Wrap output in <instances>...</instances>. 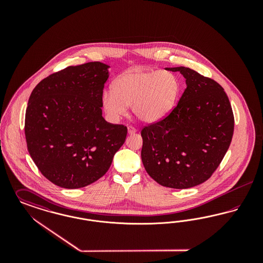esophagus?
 <instances>
[{"label":"esophagus","instance_id":"obj_1","mask_svg":"<svg viewBox=\"0 0 263 263\" xmlns=\"http://www.w3.org/2000/svg\"><path fill=\"white\" fill-rule=\"evenodd\" d=\"M127 130H128V133H129V134H134V133L137 132L136 128H134L133 126H128V127H127Z\"/></svg>","mask_w":263,"mask_h":263}]
</instances>
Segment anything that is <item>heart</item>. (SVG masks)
I'll use <instances>...</instances> for the list:
<instances>
[{
  "instance_id": "1",
  "label": "heart",
  "mask_w": 263,
  "mask_h": 263,
  "mask_svg": "<svg viewBox=\"0 0 263 263\" xmlns=\"http://www.w3.org/2000/svg\"><path fill=\"white\" fill-rule=\"evenodd\" d=\"M179 83L167 71L132 69L119 76L113 88H104L101 104L107 118L117 122L128 105L143 122H156L170 112L177 99Z\"/></svg>"
}]
</instances>
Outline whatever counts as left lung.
<instances>
[{"instance_id": "1", "label": "left lung", "mask_w": 263, "mask_h": 263, "mask_svg": "<svg viewBox=\"0 0 263 263\" xmlns=\"http://www.w3.org/2000/svg\"><path fill=\"white\" fill-rule=\"evenodd\" d=\"M186 88L164 119L143 128L142 162L165 187L184 189L206 181L222 162L234 133V115L224 88L185 67Z\"/></svg>"}]
</instances>
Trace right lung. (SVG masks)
I'll return each mask as SVG.
<instances>
[{
	"label": "right lung",
	"mask_w": 263,
	"mask_h": 263,
	"mask_svg": "<svg viewBox=\"0 0 263 263\" xmlns=\"http://www.w3.org/2000/svg\"><path fill=\"white\" fill-rule=\"evenodd\" d=\"M110 67L70 66L42 80L25 112L27 149L40 173L63 188L85 187L105 175L127 127L102 117L101 93Z\"/></svg>",
	"instance_id": "obj_1"
}]
</instances>
